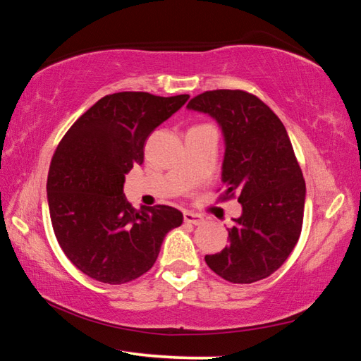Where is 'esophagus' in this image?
Returning a JSON list of instances; mask_svg holds the SVG:
<instances>
[{"label": "esophagus", "instance_id": "esophagus-1", "mask_svg": "<svg viewBox=\"0 0 361 361\" xmlns=\"http://www.w3.org/2000/svg\"><path fill=\"white\" fill-rule=\"evenodd\" d=\"M185 223H189V224H194V226H199L204 223V218L197 215V213H192V212H185Z\"/></svg>", "mask_w": 361, "mask_h": 361}]
</instances>
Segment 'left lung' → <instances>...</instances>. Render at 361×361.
Listing matches in <instances>:
<instances>
[{"mask_svg":"<svg viewBox=\"0 0 361 361\" xmlns=\"http://www.w3.org/2000/svg\"><path fill=\"white\" fill-rule=\"evenodd\" d=\"M209 114L224 138V194L239 195L229 245L205 262L232 283H253L276 272L298 243L305 183L282 121L264 102L243 90H209L188 103Z\"/></svg>","mask_w":361,"mask_h":361,"instance_id":"8db88e82","label":"left lung"}]
</instances>
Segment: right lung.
<instances>
[{
    "instance_id": "right-lung-1",
    "label": "right lung",
    "mask_w": 361,
    "mask_h": 361,
    "mask_svg": "<svg viewBox=\"0 0 361 361\" xmlns=\"http://www.w3.org/2000/svg\"><path fill=\"white\" fill-rule=\"evenodd\" d=\"M189 95L118 92L90 106L59 143L47 175L54 232L73 264L90 279L121 285L148 272L164 237L183 223L169 205L135 210L126 175L143 164L151 132Z\"/></svg>"
}]
</instances>
